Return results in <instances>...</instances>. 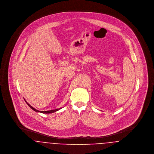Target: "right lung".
Wrapping results in <instances>:
<instances>
[{"label": "right lung", "instance_id": "right-lung-1", "mask_svg": "<svg viewBox=\"0 0 154 154\" xmlns=\"http://www.w3.org/2000/svg\"><path fill=\"white\" fill-rule=\"evenodd\" d=\"M25 100V99H24ZM25 102L26 103V104L29 106L33 110H34V111H36V112H42V113H44V114H50V113H52V112H56V111H58L59 110H60L61 108H60V109H55V110H49V111H38V110H36V109H35V108H33L32 106H31L26 101H25Z\"/></svg>", "mask_w": 154, "mask_h": 154}]
</instances>
